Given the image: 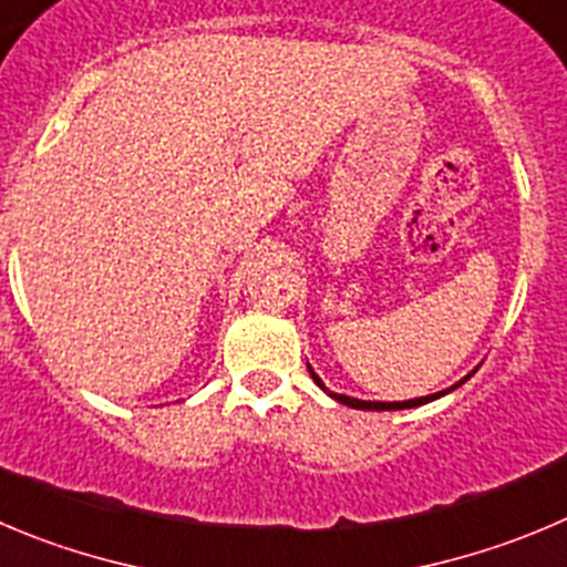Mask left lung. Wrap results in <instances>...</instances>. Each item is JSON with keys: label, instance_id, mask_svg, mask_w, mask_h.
I'll list each match as a JSON object with an SVG mask.
<instances>
[{"label": "left lung", "instance_id": "8db88e82", "mask_svg": "<svg viewBox=\"0 0 567 567\" xmlns=\"http://www.w3.org/2000/svg\"><path fill=\"white\" fill-rule=\"evenodd\" d=\"M309 373H311V379H315V384L317 386H320V390L322 392H328V395H331L333 398V401H339V403H344V406H350V409H368V412H370V409H375V412H392V409H414V406H423V403H431V401H436V398H442V395H449V392H454L456 390V386H462V384H465V381L467 379H471V375L473 373H476V370H473V373L471 375H465V379H462V381H456V384L454 386H451V390H442V392H434V395H425V398H414V401H392V403H384V401H359V398H350V395H339V392H331V390H328V386L326 384H322V379H320V375H317L315 373V370H311L309 368Z\"/></svg>", "mask_w": 567, "mask_h": 567}]
</instances>
